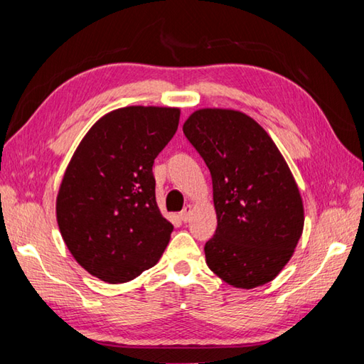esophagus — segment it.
<instances>
[{
  "mask_svg": "<svg viewBox=\"0 0 364 364\" xmlns=\"http://www.w3.org/2000/svg\"><path fill=\"white\" fill-rule=\"evenodd\" d=\"M189 218H191V205H186L183 208V211L180 213V219L183 222H189Z\"/></svg>",
  "mask_w": 364,
  "mask_h": 364,
  "instance_id": "34e87169",
  "label": "esophagus"
}]
</instances>
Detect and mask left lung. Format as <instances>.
Returning a JSON list of instances; mask_svg holds the SVG:
<instances>
[{"mask_svg":"<svg viewBox=\"0 0 364 364\" xmlns=\"http://www.w3.org/2000/svg\"><path fill=\"white\" fill-rule=\"evenodd\" d=\"M183 133L213 180L218 228L205 244L208 267L236 288L274 280L304 230V205L282 153L237 111H196Z\"/></svg>","mask_w":364,"mask_h":364,"instance_id":"1","label":"left lung"}]
</instances>
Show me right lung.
<instances>
[{
	"label": "right lung",
	"mask_w": 364,
	"mask_h": 364,
	"mask_svg": "<svg viewBox=\"0 0 364 364\" xmlns=\"http://www.w3.org/2000/svg\"><path fill=\"white\" fill-rule=\"evenodd\" d=\"M178 122L176 107L115 109L90 128L65 170L56 202L60 235L100 280H133L166 250L173 225L158 210L153 162Z\"/></svg>",
	"instance_id": "1"
}]
</instances>
